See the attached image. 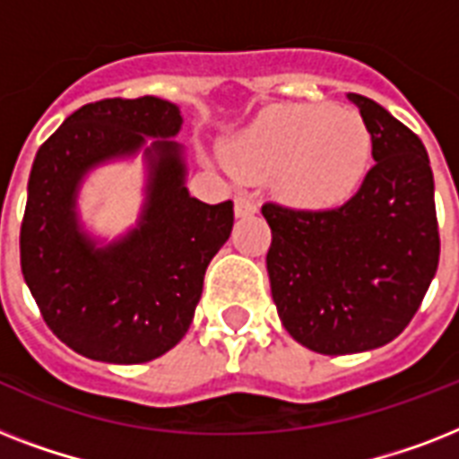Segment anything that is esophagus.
<instances>
[{"label":"esophagus","instance_id":"obj_1","mask_svg":"<svg viewBox=\"0 0 459 459\" xmlns=\"http://www.w3.org/2000/svg\"><path fill=\"white\" fill-rule=\"evenodd\" d=\"M257 212V202L250 195H238L236 197V216H250Z\"/></svg>","mask_w":459,"mask_h":459}]
</instances>
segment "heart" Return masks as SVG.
Here are the masks:
<instances>
[{
    "mask_svg": "<svg viewBox=\"0 0 459 459\" xmlns=\"http://www.w3.org/2000/svg\"><path fill=\"white\" fill-rule=\"evenodd\" d=\"M229 164L243 178L283 173L281 190L293 204L338 207L369 171L371 133L352 109L283 107L230 140Z\"/></svg>",
    "mask_w": 459,
    "mask_h": 459,
    "instance_id": "b5f03b06",
    "label": "heart"
}]
</instances>
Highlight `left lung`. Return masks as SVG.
<instances>
[{
  "mask_svg": "<svg viewBox=\"0 0 459 459\" xmlns=\"http://www.w3.org/2000/svg\"><path fill=\"white\" fill-rule=\"evenodd\" d=\"M377 164L342 207L264 204L266 272L283 326L321 355L391 342L410 324L438 269L434 173L421 140L369 97L350 92Z\"/></svg>",
  "mask_w": 459,
  "mask_h": 459,
  "instance_id": "obj_1",
  "label": "left lung"
}]
</instances>
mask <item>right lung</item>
Returning <instances> with one entry per match:
<instances>
[{"mask_svg":"<svg viewBox=\"0 0 459 459\" xmlns=\"http://www.w3.org/2000/svg\"><path fill=\"white\" fill-rule=\"evenodd\" d=\"M180 107L159 97L85 104L39 147L21 223V269L54 335L109 364L157 359L187 333L204 272L233 229V202L187 193ZM140 153L146 200L136 226L104 241L77 209L100 165Z\"/></svg>","mask_w":459,"mask_h":459,"instance_id":"obj_1","label":"right lung"}]
</instances>
